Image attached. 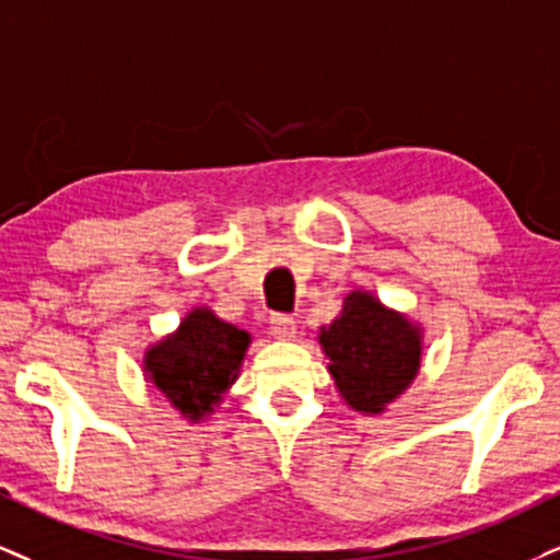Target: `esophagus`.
<instances>
[{
	"instance_id": "34e87169",
	"label": "esophagus",
	"mask_w": 560,
	"mask_h": 560,
	"mask_svg": "<svg viewBox=\"0 0 560 560\" xmlns=\"http://www.w3.org/2000/svg\"><path fill=\"white\" fill-rule=\"evenodd\" d=\"M294 334H298V326H294L292 318L287 315H273L271 318V336L279 341H292Z\"/></svg>"
}]
</instances>
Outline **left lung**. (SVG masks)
Returning a JSON list of instances; mask_svg holds the SVG:
<instances>
[{
	"instance_id": "1",
	"label": "left lung",
	"mask_w": 560,
	"mask_h": 560,
	"mask_svg": "<svg viewBox=\"0 0 560 560\" xmlns=\"http://www.w3.org/2000/svg\"><path fill=\"white\" fill-rule=\"evenodd\" d=\"M318 345L347 407L378 417L420 373L425 328L401 310L383 305L368 289H352L339 315L320 326Z\"/></svg>"
}]
</instances>
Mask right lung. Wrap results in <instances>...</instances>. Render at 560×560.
<instances>
[{"label":"right lung","mask_w":560,"mask_h":560,"mask_svg":"<svg viewBox=\"0 0 560 560\" xmlns=\"http://www.w3.org/2000/svg\"><path fill=\"white\" fill-rule=\"evenodd\" d=\"M250 345V334L200 305L172 334L148 345L143 375L182 420L206 422L237 383Z\"/></svg>","instance_id":"1"}]
</instances>
